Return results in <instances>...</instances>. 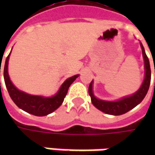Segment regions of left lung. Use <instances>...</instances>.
I'll list each match as a JSON object with an SVG mask.
<instances>
[{
    "mask_svg": "<svg viewBox=\"0 0 155 155\" xmlns=\"http://www.w3.org/2000/svg\"><path fill=\"white\" fill-rule=\"evenodd\" d=\"M141 48H142V53L143 57L144 59V68H145V77L143 84L140 88V90L137 91L135 94H134L131 96L125 97L121 99L118 101H104L99 100L94 97L92 91V81L89 86V94L91 98V102L94 104V107H96L98 110H100L105 114H113V115H120L127 113L128 111L132 110L136 105L140 104L143 101V98L145 97L147 92L150 88V81H151V71H150V65L149 58L145 54L144 48L143 45L140 43ZM155 73V71H154Z\"/></svg>",
    "mask_w": 155,
    "mask_h": 155,
    "instance_id": "left-lung-1",
    "label": "left lung"
}]
</instances>
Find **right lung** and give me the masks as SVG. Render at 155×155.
I'll return each instance as SVG.
<instances>
[{
  "instance_id": "1",
  "label": "right lung",
  "mask_w": 155,
  "mask_h": 155,
  "mask_svg": "<svg viewBox=\"0 0 155 155\" xmlns=\"http://www.w3.org/2000/svg\"><path fill=\"white\" fill-rule=\"evenodd\" d=\"M10 55V54H9ZM9 55L6 57L4 66V80L5 86L12 100L14 101L19 108H21L29 114H34L36 116H45L51 114L53 111L60 107L63 103L65 95L67 94L68 89L74 80L79 76L78 74L69 78L61 85L60 91L54 96L50 98H45L42 96L31 95L22 91H19L13 85L8 75V61ZM1 73V66H0Z\"/></svg>"
}]
</instances>
